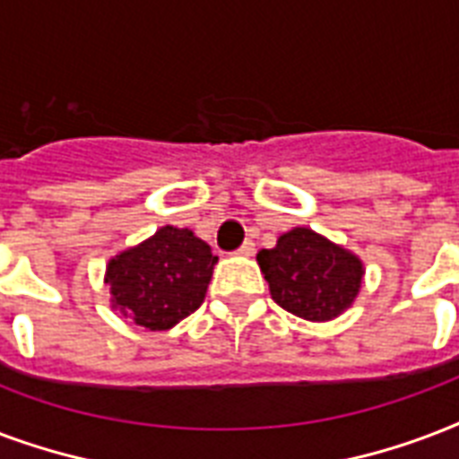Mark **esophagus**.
Here are the masks:
<instances>
[{
	"label": "esophagus",
	"instance_id": "esophagus-1",
	"mask_svg": "<svg viewBox=\"0 0 459 459\" xmlns=\"http://www.w3.org/2000/svg\"><path fill=\"white\" fill-rule=\"evenodd\" d=\"M255 254V244L254 241H244V244H241L239 248H237V255H254Z\"/></svg>",
	"mask_w": 459,
	"mask_h": 459
}]
</instances>
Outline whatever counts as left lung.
I'll return each mask as SVG.
<instances>
[{
    "mask_svg": "<svg viewBox=\"0 0 459 459\" xmlns=\"http://www.w3.org/2000/svg\"><path fill=\"white\" fill-rule=\"evenodd\" d=\"M258 265L275 304L307 321H330L357 297L364 268L357 255L307 227L282 234L258 251Z\"/></svg>",
    "mask_w": 459,
    "mask_h": 459,
    "instance_id": "8db88e82",
    "label": "left lung"
}]
</instances>
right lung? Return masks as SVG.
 Here are the masks:
<instances>
[{
  "label": "right lung",
  "mask_w": 459,
  "mask_h": 459,
  "mask_svg": "<svg viewBox=\"0 0 459 459\" xmlns=\"http://www.w3.org/2000/svg\"><path fill=\"white\" fill-rule=\"evenodd\" d=\"M218 255L189 230L162 227L108 265L115 307L136 325L167 330L204 304Z\"/></svg>",
  "instance_id": "1"
}]
</instances>
